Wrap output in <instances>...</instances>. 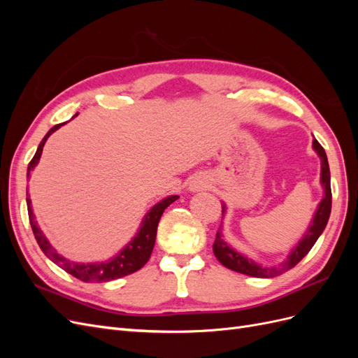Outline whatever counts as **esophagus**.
Returning a JSON list of instances; mask_svg holds the SVG:
<instances>
[{
  "label": "esophagus",
  "mask_w": 358,
  "mask_h": 358,
  "mask_svg": "<svg viewBox=\"0 0 358 358\" xmlns=\"http://www.w3.org/2000/svg\"><path fill=\"white\" fill-rule=\"evenodd\" d=\"M203 188V183H192V189H196V191H199V189H201Z\"/></svg>",
  "instance_id": "1"
}]
</instances>
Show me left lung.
<instances>
[{
	"instance_id": "obj_1",
	"label": "left lung",
	"mask_w": 358,
	"mask_h": 358,
	"mask_svg": "<svg viewBox=\"0 0 358 358\" xmlns=\"http://www.w3.org/2000/svg\"><path fill=\"white\" fill-rule=\"evenodd\" d=\"M313 149L317 150L320 158H321V183L324 187V199L318 206V210L313 216L312 225L309 227V230L306 236L303 237L301 242L292 249V252L288 255L285 262H282L278 266L272 267H263L258 266L251 259H248L246 257L241 255L239 252H236L234 249H231L229 245H227L222 241V234L221 229H218V233H216L215 242H213V254L218 258V262L230 270H234L237 273H243L248 276H254V278H275L288 272L289 268L294 267L301 262V258L305 257L312 246L315 245L318 241V237L324 231L327 225V221L330 218V212H331V188H330V169H329V161L327 155L324 148L313 140ZM224 209V208H222Z\"/></svg>"
}]
</instances>
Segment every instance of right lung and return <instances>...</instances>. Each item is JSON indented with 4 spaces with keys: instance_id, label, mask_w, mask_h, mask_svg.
<instances>
[{
    "instance_id": "right-lung-1",
    "label": "right lung",
    "mask_w": 358,
    "mask_h": 358,
    "mask_svg": "<svg viewBox=\"0 0 358 358\" xmlns=\"http://www.w3.org/2000/svg\"><path fill=\"white\" fill-rule=\"evenodd\" d=\"M61 125L62 124L52 127L48 131V134L45 136V138L41 140V143L37 148L36 155L32 157V159L29 161V164H28L27 178H29V173L32 171V169L37 166V162H38V159L41 157V152H43V146H45L48 137L52 133H55ZM27 196H28V191H27ZM176 200H178V196H171V197H167L162 201H159L158 204H155L154 208L146 213L137 236L122 249L121 252H119L115 258L109 259V262L94 263V264L73 263V262H70V259L61 257L55 251V249L50 246V243L48 242L45 234H43L41 230L37 227V222L34 221L36 216L32 215L31 199L29 197H27V204H28V216H29V224H31L32 233H34V236H36V241H37L40 249L43 252H45V255L49 259H52V262L55 263L57 266H59L61 268L66 270L67 273L83 280V282H107V280H113V279H117V278L131 275V273L137 272L138 268H142L148 263V259L150 258V254H152V249H154V245H155L157 229H158V222H159L161 215H162V212H164L166 208H169V206Z\"/></svg>"
}]
</instances>
